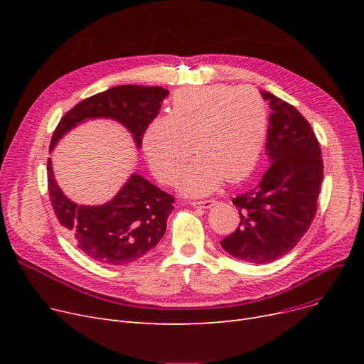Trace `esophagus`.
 Here are the masks:
<instances>
[{
  "label": "esophagus",
  "mask_w": 364,
  "mask_h": 364,
  "mask_svg": "<svg viewBox=\"0 0 364 364\" xmlns=\"http://www.w3.org/2000/svg\"><path fill=\"white\" fill-rule=\"evenodd\" d=\"M192 205L195 206V208H203V209H209V208H213L214 205H215V200H196V202H192Z\"/></svg>",
  "instance_id": "1"
}]
</instances>
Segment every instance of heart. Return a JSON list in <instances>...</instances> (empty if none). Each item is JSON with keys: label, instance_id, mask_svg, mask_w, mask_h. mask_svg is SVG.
I'll return each mask as SVG.
<instances>
[{"label": "heart", "instance_id": "b5f03b06", "mask_svg": "<svg viewBox=\"0 0 364 364\" xmlns=\"http://www.w3.org/2000/svg\"><path fill=\"white\" fill-rule=\"evenodd\" d=\"M267 105L250 87L208 85L178 90L168 117L153 119L143 136L147 164L171 183L192 146L197 156L174 180L187 196L213 193L255 169L267 137Z\"/></svg>", "mask_w": 364, "mask_h": 364}]
</instances>
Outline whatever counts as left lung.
Listing matches in <instances>:
<instances>
[{
	"mask_svg": "<svg viewBox=\"0 0 364 364\" xmlns=\"http://www.w3.org/2000/svg\"><path fill=\"white\" fill-rule=\"evenodd\" d=\"M261 95L272 109L265 143L270 166L255 188L233 199L240 223L221 240L227 254L252 264L294 250L313 223L323 181L320 144L307 119L274 94Z\"/></svg>",
	"mask_w": 364,
	"mask_h": 364,
	"instance_id": "left-lung-1",
	"label": "left lung"
}]
</instances>
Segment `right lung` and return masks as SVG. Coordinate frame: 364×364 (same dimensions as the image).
Here are the masks:
<instances>
[{
  "instance_id": "add662e5",
  "label": "right lung",
  "mask_w": 364,
  "mask_h": 364,
  "mask_svg": "<svg viewBox=\"0 0 364 364\" xmlns=\"http://www.w3.org/2000/svg\"><path fill=\"white\" fill-rule=\"evenodd\" d=\"M169 94L162 87L118 85L82 100L57 125L50 151L75 127L90 119H113L124 125L141 147L147 125L158 117ZM48 192L54 214L65 232L91 259L105 265H125L140 259L164 237L174 198L132 172L119 192L103 205L72 202L55 183L47 162Z\"/></svg>"
}]
</instances>
